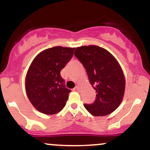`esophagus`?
I'll use <instances>...</instances> for the list:
<instances>
[{
	"label": "esophagus",
	"instance_id": "esophagus-1",
	"mask_svg": "<svg viewBox=\"0 0 150 150\" xmlns=\"http://www.w3.org/2000/svg\"><path fill=\"white\" fill-rule=\"evenodd\" d=\"M80 85H77L76 86H75V89L80 90Z\"/></svg>",
	"mask_w": 150,
	"mask_h": 150
}]
</instances>
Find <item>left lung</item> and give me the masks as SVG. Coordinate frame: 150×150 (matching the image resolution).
<instances>
[{"mask_svg":"<svg viewBox=\"0 0 150 150\" xmlns=\"http://www.w3.org/2000/svg\"><path fill=\"white\" fill-rule=\"evenodd\" d=\"M74 54L85 68L89 80L96 90L92 104H84L93 116H105L114 112L123 100L125 77L120 64L105 49L97 45L82 46Z\"/></svg>","mask_w":150,"mask_h":150,"instance_id":"8db88e82","label":"left lung"}]
</instances>
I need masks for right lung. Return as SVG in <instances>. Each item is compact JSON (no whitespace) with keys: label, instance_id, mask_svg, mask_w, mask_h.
Masks as SVG:
<instances>
[{"label":"right lung","instance_id":"add662e5","mask_svg":"<svg viewBox=\"0 0 150 150\" xmlns=\"http://www.w3.org/2000/svg\"><path fill=\"white\" fill-rule=\"evenodd\" d=\"M74 50L61 46L47 49L30 65L25 79L26 95L43 114H57L66 105L71 91L65 86L60 72L73 57Z\"/></svg>","mask_w":150,"mask_h":150}]
</instances>
